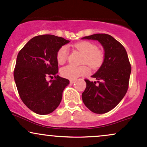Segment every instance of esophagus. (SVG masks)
<instances>
[{"instance_id":"obj_1","label":"esophagus","mask_w":147,"mask_h":147,"mask_svg":"<svg viewBox=\"0 0 147 147\" xmlns=\"http://www.w3.org/2000/svg\"><path fill=\"white\" fill-rule=\"evenodd\" d=\"M70 84H73V83H75V80H70Z\"/></svg>"}]
</instances>
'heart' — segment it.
<instances>
[{
  "mask_svg": "<svg viewBox=\"0 0 147 147\" xmlns=\"http://www.w3.org/2000/svg\"><path fill=\"white\" fill-rule=\"evenodd\" d=\"M74 47L84 55L82 63L87 64L91 68H99L104 62L105 55L101 50L97 49V46L88 41H81L74 45ZM68 55V49L67 46H62L58 50L56 59L60 65L65 63ZM89 72V68L86 65L76 67L73 65H67L61 70L63 77L69 80H75L77 77L86 75Z\"/></svg>",
  "mask_w": 147,
  "mask_h": 147,
  "instance_id": "b5f03b06",
  "label": "heart"
}]
</instances>
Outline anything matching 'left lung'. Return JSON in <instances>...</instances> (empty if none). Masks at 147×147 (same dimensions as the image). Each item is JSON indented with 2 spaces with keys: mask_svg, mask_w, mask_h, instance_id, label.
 <instances>
[{
  "mask_svg": "<svg viewBox=\"0 0 147 147\" xmlns=\"http://www.w3.org/2000/svg\"><path fill=\"white\" fill-rule=\"evenodd\" d=\"M82 39L98 40L104 48V62L91 76L97 82L85 80L86 87L82 93V100L88 109L104 114L114 109L125 96L131 65L124 47L111 35L98 33Z\"/></svg>",
  "mask_w": 147,
  "mask_h": 147,
  "instance_id": "8db88e82",
  "label": "left lung"
}]
</instances>
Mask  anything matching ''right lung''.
<instances>
[{
	"label": "right lung",
	"mask_w": 147,
	"mask_h": 147,
	"mask_svg": "<svg viewBox=\"0 0 147 147\" xmlns=\"http://www.w3.org/2000/svg\"><path fill=\"white\" fill-rule=\"evenodd\" d=\"M69 42L53 35H38L29 40L17 55L14 78L19 95L26 106L36 114L45 115L54 112L70 83L56 75L57 51ZM47 76L55 79L47 82Z\"/></svg>",
	"instance_id": "obj_1"
}]
</instances>
